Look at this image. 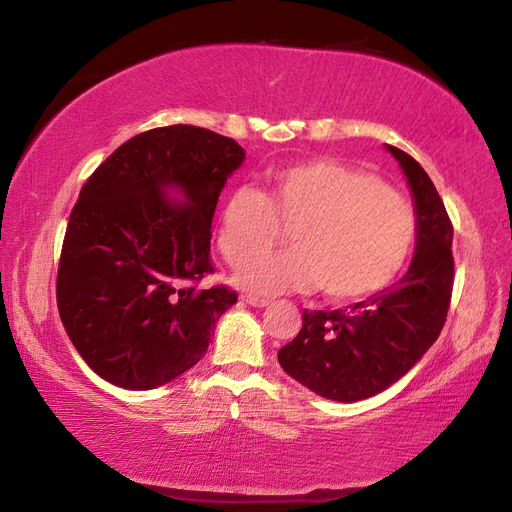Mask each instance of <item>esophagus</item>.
<instances>
[{"mask_svg":"<svg viewBox=\"0 0 512 512\" xmlns=\"http://www.w3.org/2000/svg\"><path fill=\"white\" fill-rule=\"evenodd\" d=\"M243 301H247L250 303V306H254V308H265V306H269V299H265V297H256V295H243Z\"/></svg>","mask_w":512,"mask_h":512,"instance_id":"obj_1","label":"esophagus"}]
</instances>
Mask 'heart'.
Wrapping results in <instances>:
<instances>
[{
  "mask_svg": "<svg viewBox=\"0 0 512 512\" xmlns=\"http://www.w3.org/2000/svg\"><path fill=\"white\" fill-rule=\"evenodd\" d=\"M293 225L296 245L257 255ZM418 219L411 202L379 176L334 159L286 165L269 174V193L234 189L219 213L217 243L228 262H243L237 282L256 295L321 286L329 299L351 301L396 280L413 250Z\"/></svg>",
  "mask_w": 512,
  "mask_h": 512,
  "instance_id": "heart-1",
  "label": "heart"
}]
</instances>
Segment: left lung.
<instances>
[{"mask_svg": "<svg viewBox=\"0 0 512 512\" xmlns=\"http://www.w3.org/2000/svg\"><path fill=\"white\" fill-rule=\"evenodd\" d=\"M416 198L418 243L409 271L349 310H303L295 340L278 362L323 398L355 403L390 388L437 340L446 323L452 284V222L422 165L388 146Z\"/></svg>", "mask_w": 512, "mask_h": 512, "instance_id": "1", "label": "left lung"}]
</instances>
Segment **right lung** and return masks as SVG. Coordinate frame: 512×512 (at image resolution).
Masks as SVG:
<instances>
[{"label": "right lung", "instance_id": "1", "mask_svg": "<svg viewBox=\"0 0 512 512\" xmlns=\"http://www.w3.org/2000/svg\"><path fill=\"white\" fill-rule=\"evenodd\" d=\"M245 150L191 124L131 137L92 172L68 219L55 295L86 364L124 390H153L204 357L237 290L215 273L211 222ZM178 186L187 205L165 201Z\"/></svg>", "mask_w": 512, "mask_h": 512}]
</instances>
